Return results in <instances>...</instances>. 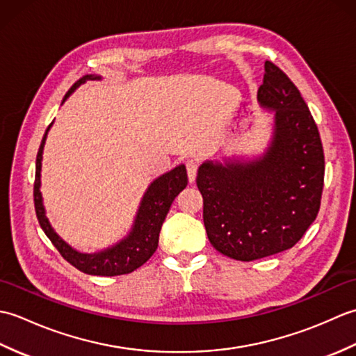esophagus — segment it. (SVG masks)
I'll use <instances>...</instances> for the list:
<instances>
[{
  "label": "esophagus",
  "instance_id": "esophagus-1",
  "mask_svg": "<svg viewBox=\"0 0 356 356\" xmlns=\"http://www.w3.org/2000/svg\"><path fill=\"white\" fill-rule=\"evenodd\" d=\"M186 171H188V179L193 184L195 180V174H197V162L195 161H186Z\"/></svg>",
  "mask_w": 356,
  "mask_h": 356
}]
</instances>
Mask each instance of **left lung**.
<instances>
[{"instance_id": "8db88e82", "label": "left lung", "mask_w": 356, "mask_h": 356, "mask_svg": "<svg viewBox=\"0 0 356 356\" xmlns=\"http://www.w3.org/2000/svg\"><path fill=\"white\" fill-rule=\"evenodd\" d=\"M257 101L274 111L263 153L205 161L195 179L211 245L240 261L297 243L318 214L324 184L318 128L298 88L270 61L264 63Z\"/></svg>"}]
</instances>
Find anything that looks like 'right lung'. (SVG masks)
<instances>
[{
    "instance_id": "add662e5",
    "label": "right lung",
    "mask_w": 356,
    "mask_h": 356,
    "mask_svg": "<svg viewBox=\"0 0 356 356\" xmlns=\"http://www.w3.org/2000/svg\"><path fill=\"white\" fill-rule=\"evenodd\" d=\"M99 79L102 78L95 76V74H86V76H82L79 81L74 82L72 88L67 92L63 104L79 86L86 84L87 81ZM51 125L53 122L49 125L47 130H45L40 151H38L33 188L36 217L38 220H40L42 231L45 232V236L50 238L51 243L55 245L59 254H61L70 264H73L74 268L84 272V274L104 277L130 274V272L140 268L142 264L156 252L159 245V232H161L162 223L166 214H168L171 203L177 197V194L185 190V186L188 185L185 165H177L176 168L162 174V176H159L148 185L147 191L143 193V197L139 203L131 229L128 231V234L122 240H119L118 243L102 249V251L92 254L79 252L58 236L56 231L53 229V226L50 225L47 216H45V208L41 194V168L45 139H47V134Z\"/></svg>"
}]
</instances>
